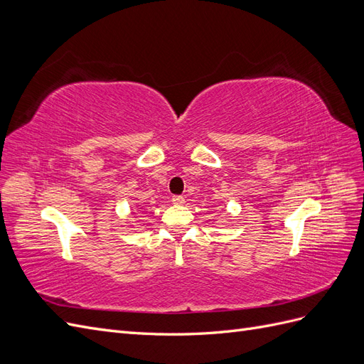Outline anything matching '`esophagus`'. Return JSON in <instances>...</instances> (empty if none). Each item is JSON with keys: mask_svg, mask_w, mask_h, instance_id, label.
<instances>
[{"mask_svg": "<svg viewBox=\"0 0 364 364\" xmlns=\"http://www.w3.org/2000/svg\"><path fill=\"white\" fill-rule=\"evenodd\" d=\"M171 200H173L174 205H183V202H185V199H183L182 196H173Z\"/></svg>", "mask_w": 364, "mask_h": 364, "instance_id": "1", "label": "esophagus"}]
</instances>
